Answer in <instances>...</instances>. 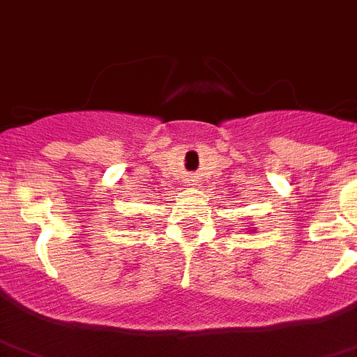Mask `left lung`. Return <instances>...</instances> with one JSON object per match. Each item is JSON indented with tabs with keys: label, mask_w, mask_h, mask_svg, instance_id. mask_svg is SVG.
<instances>
[{
	"label": "left lung",
	"mask_w": 357,
	"mask_h": 357,
	"mask_svg": "<svg viewBox=\"0 0 357 357\" xmlns=\"http://www.w3.org/2000/svg\"><path fill=\"white\" fill-rule=\"evenodd\" d=\"M248 232H250V230H248Z\"/></svg>",
	"instance_id": "8db88e82"
}]
</instances>
